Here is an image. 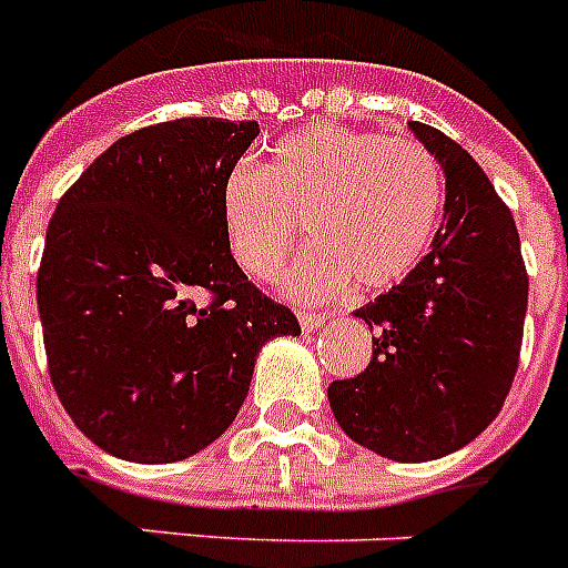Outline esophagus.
<instances>
[{
	"label": "esophagus",
	"instance_id": "obj_1",
	"mask_svg": "<svg viewBox=\"0 0 568 568\" xmlns=\"http://www.w3.org/2000/svg\"><path fill=\"white\" fill-rule=\"evenodd\" d=\"M300 326H303V329L306 332H315V329H321V326L326 324V321H329V315H321V312H308V308H303V312H300Z\"/></svg>",
	"mask_w": 568,
	"mask_h": 568
}]
</instances>
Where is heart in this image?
I'll use <instances>...</instances> for the list:
<instances>
[{
  "label": "heart",
  "instance_id": "obj_1",
  "mask_svg": "<svg viewBox=\"0 0 568 568\" xmlns=\"http://www.w3.org/2000/svg\"><path fill=\"white\" fill-rule=\"evenodd\" d=\"M444 169L417 140L315 124L271 149L260 172L221 189V224L244 274H280L306 224L315 247L283 276L288 297L321 303L349 280L362 292L403 283L426 256L444 212Z\"/></svg>",
  "mask_w": 568,
  "mask_h": 568
}]
</instances>
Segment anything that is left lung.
<instances>
[{
  "mask_svg": "<svg viewBox=\"0 0 568 568\" xmlns=\"http://www.w3.org/2000/svg\"><path fill=\"white\" fill-rule=\"evenodd\" d=\"M412 131L444 163V224L417 268L356 312L376 332L371 364L329 385L338 426L405 464L444 458L496 419L519 367L528 308L508 204L458 142L423 122Z\"/></svg>",
  "mask_w": 568,
  "mask_h": 568,
  "instance_id": "left-lung-1",
  "label": "left lung"
}]
</instances>
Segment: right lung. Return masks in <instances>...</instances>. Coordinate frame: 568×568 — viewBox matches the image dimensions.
Here are the masks:
<instances>
[{
	"label": "right lung",
	"instance_id": "1",
	"mask_svg": "<svg viewBox=\"0 0 568 568\" xmlns=\"http://www.w3.org/2000/svg\"><path fill=\"white\" fill-rule=\"evenodd\" d=\"M256 122L189 116L116 140L63 192L40 271L49 376L92 444L136 464L210 446L236 419L253 362L297 335L292 308L244 276L221 189Z\"/></svg>",
	"mask_w": 568,
	"mask_h": 568
}]
</instances>
